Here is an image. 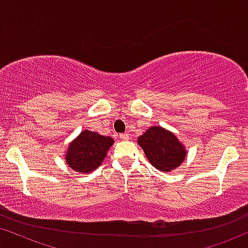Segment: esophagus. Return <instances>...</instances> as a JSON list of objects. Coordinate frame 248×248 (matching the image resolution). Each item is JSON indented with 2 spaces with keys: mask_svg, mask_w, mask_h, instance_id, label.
I'll return each mask as SVG.
<instances>
[{
  "mask_svg": "<svg viewBox=\"0 0 248 248\" xmlns=\"http://www.w3.org/2000/svg\"><path fill=\"white\" fill-rule=\"evenodd\" d=\"M119 138H121L122 140H127V139H129V133H121V135H119Z\"/></svg>",
  "mask_w": 248,
  "mask_h": 248,
  "instance_id": "1",
  "label": "esophagus"
}]
</instances>
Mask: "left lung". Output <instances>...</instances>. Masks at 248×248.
<instances>
[{
    "label": "left lung",
    "instance_id": "1",
    "mask_svg": "<svg viewBox=\"0 0 248 248\" xmlns=\"http://www.w3.org/2000/svg\"><path fill=\"white\" fill-rule=\"evenodd\" d=\"M147 160L159 171L171 172L186 158V147L173 132L165 127L151 126L137 138Z\"/></svg>",
    "mask_w": 248,
    "mask_h": 248
}]
</instances>
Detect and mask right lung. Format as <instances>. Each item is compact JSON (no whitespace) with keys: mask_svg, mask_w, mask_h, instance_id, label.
Returning <instances> with one entry per match:
<instances>
[{"mask_svg":"<svg viewBox=\"0 0 248 248\" xmlns=\"http://www.w3.org/2000/svg\"><path fill=\"white\" fill-rule=\"evenodd\" d=\"M115 140L109 136L84 130L69 144L64 152L66 165L78 172L90 173L99 168Z\"/></svg>","mask_w":248,"mask_h":248,"instance_id":"1","label":"right lung"}]
</instances>
